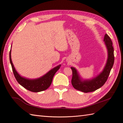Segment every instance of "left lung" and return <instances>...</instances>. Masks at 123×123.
I'll return each mask as SVG.
<instances>
[{"label": "left lung", "instance_id": "obj_1", "mask_svg": "<svg viewBox=\"0 0 123 123\" xmlns=\"http://www.w3.org/2000/svg\"><path fill=\"white\" fill-rule=\"evenodd\" d=\"M104 42L107 49L108 58L104 69L98 75L90 80H84L75 68L71 67L72 70L71 84L76 90L85 93L94 91L102 87L107 81L114 64V49L112 41L107 34L104 36Z\"/></svg>", "mask_w": 123, "mask_h": 123}]
</instances>
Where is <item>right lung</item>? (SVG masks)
Returning a JSON list of instances; mask_svg holds the SVG:
<instances>
[{"label":"right lung","instance_id":"obj_1","mask_svg":"<svg viewBox=\"0 0 123 123\" xmlns=\"http://www.w3.org/2000/svg\"><path fill=\"white\" fill-rule=\"evenodd\" d=\"M11 47H12V46H11ZM9 56L11 66H12L14 75L17 82L26 89L34 92L43 91L49 88L52 81L54 74L59 69L61 66V65H58L50 70L44 75L37 78V79H29L19 75L15 68L12 61V59H11V49L10 51Z\"/></svg>","mask_w":123,"mask_h":123}]
</instances>
